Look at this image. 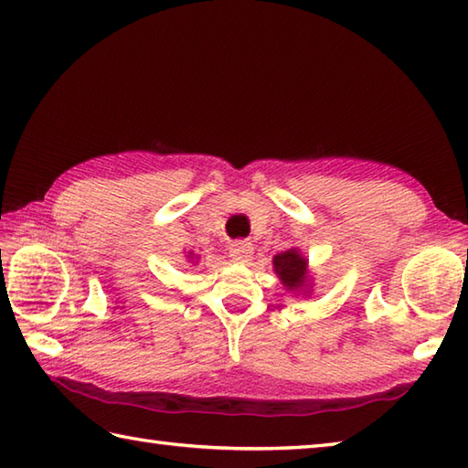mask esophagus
Returning a JSON list of instances; mask_svg holds the SVG:
<instances>
[{"label":"esophagus","instance_id":"esophagus-1","mask_svg":"<svg viewBox=\"0 0 468 468\" xmlns=\"http://www.w3.org/2000/svg\"><path fill=\"white\" fill-rule=\"evenodd\" d=\"M251 255L253 247L247 241H237L231 245V250H229V257H231V261L235 263H250Z\"/></svg>","mask_w":468,"mask_h":468}]
</instances>
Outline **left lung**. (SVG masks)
Here are the masks:
<instances>
[{"instance_id":"obj_1","label":"left lung","mask_w":468,"mask_h":468,"mask_svg":"<svg viewBox=\"0 0 468 468\" xmlns=\"http://www.w3.org/2000/svg\"><path fill=\"white\" fill-rule=\"evenodd\" d=\"M273 271L280 277L282 285L290 293L305 295L312 290V275H310V263L297 247L277 253L273 257Z\"/></svg>"}]
</instances>
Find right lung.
Here are the masks:
<instances>
[{"label": "right lung", "instance_id": "obj_1", "mask_svg": "<svg viewBox=\"0 0 468 468\" xmlns=\"http://www.w3.org/2000/svg\"><path fill=\"white\" fill-rule=\"evenodd\" d=\"M185 257H186V260H188V261H191L193 265H197V263H195V260H198V257H195V253H193V251H188V253H186Z\"/></svg>", "mask_w": 468, "mask_h": 468}]
</instances>
